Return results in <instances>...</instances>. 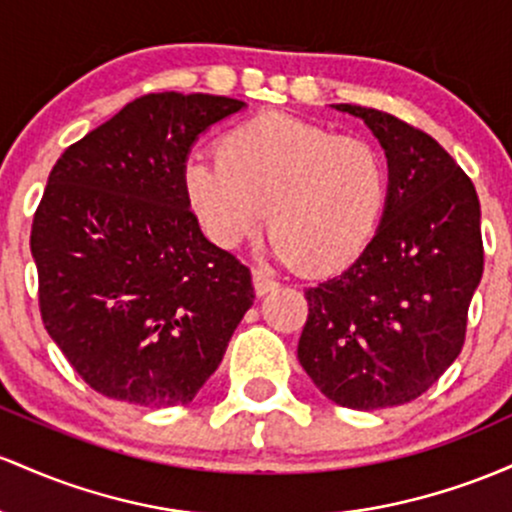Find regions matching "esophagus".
<instances>
[{"label":"esophagus","instance_id":"1","mask_svg":"<svg viewBox=\"0 0 512 512\" xmlns=\"http://www.w3.org/2000/svg\"><path fill=\"white\" fill-rule=\"evenodd\" d=\"M251 278H254L256 295H268V292L278 287V283H275L273 278H268V275L263 273V271H254V275H251Z\"/></svg>","mask_w":512,"mask_h":512}]
</instances>
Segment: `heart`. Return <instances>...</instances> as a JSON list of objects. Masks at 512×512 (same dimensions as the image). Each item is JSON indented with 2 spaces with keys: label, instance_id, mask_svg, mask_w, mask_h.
Masks as SVG:
<instances>
[{
  "label": "heart",
  "instance_id": "b5f03b06",
  "mask_svg": "<svg viewBox=\"0 0 512 512\" xmlns=\"http://www.w3.org/2000/svg\"><path fill=\"white\" fill-rule=\"evenodd\" d=\"M215 157L186 164L183 193L220 249L251 237L263 210L271 254L302 273L341 271L370 244L387 200V169L370 142L261 113L222 132Z\"/></svg>",
  "mask_w": 512,
  "mask_h": 512
}]
</instances>
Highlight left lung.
I'll return each mask as SVG.
<instances>
[{"instance_id": "obj_1", "label": "left lung", "mask_w": 512, "mask_h": 512, "mask_svg": "<svg viewBox=\"0 0 512 512\" xmlns=\"http://www.w3.org/2000/svg\"><path fill=\"white\" fill-rule=\"evenodd\" d=\"M331 108L377 137L387 200L358 261L304 292L297 358L333 404L389 409L433 387L464 346L484 273L481 208L469 176L426 132L375 108Z\"/></svg>"}]
</instances>
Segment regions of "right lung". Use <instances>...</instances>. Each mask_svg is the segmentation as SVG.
Wrapping results in <instances>:
<instances>
[{
	"instance_id": "1",
	"label": "right lung",
	"mask_w": 512,
	"mask_h": 512,
	"mask_svg": "<svg viewBox=\"0 0 512 512\" xmlns=\"http://www.w3.org/2000/svg\"><path fill=\"white\" fill-rule=\"evenodd\" d=\"M147 94L65 149L31 229L43 324L91 389L188 404L254 304L249 268L205 239L183 193L188 154L244 108Z\"/></svg>"
}]
</instances>
